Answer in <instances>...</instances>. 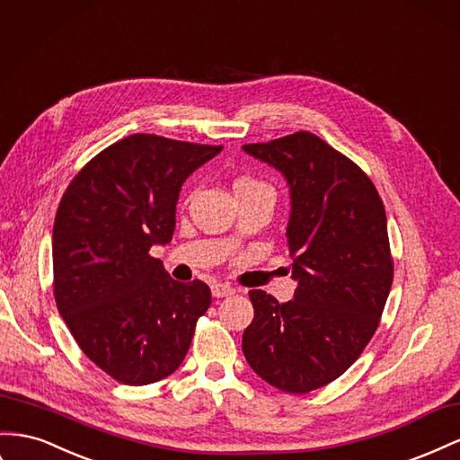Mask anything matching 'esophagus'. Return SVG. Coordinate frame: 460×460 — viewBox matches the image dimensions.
I'll return each instance as SVG.
<instances>
[{"mask_svg":"<svg viewBox=\"0 0 460 460\" xmlns=\"http://www.w3.org/2000/svg\"><path fill=\"white\" fill-rule=\"evenodd\" d=\"M210 292H213L215 297H226V296H232L235 292V288H232L226 282H217L210 287Z\"/></svg>","mask_w":460,"mask_h":460,"instance_id":"34e87169","label":"esophagus"}]
</instances>
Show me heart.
<instances>
[{"label":"heart","mask_w":460,"mask_h":460,"mask_svg":"<svg viewBox=\"0 0 460 460\" xmlns=\"http://www.w3.org/2000/svg\"><path fill=\"white\" fill-rule=\"evenodd\" d=\"M235 193H252V191H272L270 185L255 176H240L234 181Z\"/></svg>","instance_id":"obj_1"}]
</instances>
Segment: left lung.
<instances>
[{"instance_id":"1","label":"left lung","mask_w":460,"mask_h":460,"mask_svg":"<svg viewBox=\"0 0 460 460\" xmlns=\"http://www.w3.org/2000/svg\"><path fill=\"white\" fill-rule=\"evenodd\" d=\"M243 151L290 185L294 300L250 290L242 350L255 374L304 394L349 369L377 331L393 284L387 217L366 172L317 135L297 131Z\"/></svg>"}]
</instances>
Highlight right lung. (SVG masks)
<instances>
[{
    "label": "right lung",
    "instance_id": "obj_1",
    "mask_svg": "<svg viewBox=\"0 0 460 460\" xmlns=\"http://www.w3.org/2000/svg\"><path fill=\"white\" fill-rule=\"evenodd\" d=\"M220 151L135 133L86 163L61 197L52 238L59 315L119 383L173 374L210 305L205 282L173 280L148 252L172 240L183 181Z\"/></svg>",
    "mask_w": 460,
    "mask_h": 460
}]
</instances>
